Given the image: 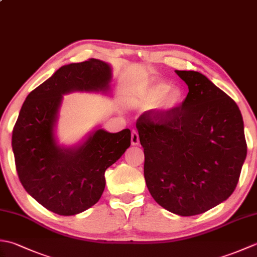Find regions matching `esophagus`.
I'll return each instance as SVG.
<instances>
[{"instance_id":"esophagus-1","label":"esophagus","mask_w":257,"mask_h":257,"mask_svg":"<svg viewBox=\"0 0 257 257\" xmlns=\"http://www.w3.org/2000/svg\"><path fill=\"white\" fill-rule=\"evenodd\" d=\"M132 145L133 146H138L139 145V135L136 130H133L132 133Z\"/></svg>"}]
</instances>
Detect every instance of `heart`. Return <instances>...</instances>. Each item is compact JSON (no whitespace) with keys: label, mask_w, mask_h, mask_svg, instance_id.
Segmentation results:
<instances>
[{"label":"heart","mask_w":257,"mask_h":257,"mask_svg":"<svg viewBox=\"0 0 257 257\" xmlns=\"http://www.w3.org/2000/svg\"><path fill=\"white\" fill-rule=\"evenodd\" d=\"M184 99L183 90L180 87H170L163 81L147 86L130 98L134 105L151 107L158 105L163 111H172L181 105Z\"/></svg>","instance_id":"obj_1"}]
</instances>
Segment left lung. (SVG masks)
Instances as JSON below:
<instances>
[{"label":"left lung","instance_id":"obj_1","mask_svg":"<svg viewBox=\"0 0 257 257\" xmlns=\"http://www.w3.org/2000/svg\"><path fill=\"white\" fill-rule=\"evenodd\" d=\"M188 96L172 111L137 120L152 198L181 216L204 213L235 190L247 154L241 111L203 74L176 70Z\"/></svg>","mask_w":257,"mask_h":257}]
</instances>
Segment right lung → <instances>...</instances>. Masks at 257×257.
I'll list each match as a JSON object with an SVG mask.
<instances>
[{"mask_svg":"<svg viewBox=\"0 0 257 257\" xmlns=\"http://www.w3.org/2000/svg\"><path fill=\"white\" fill-rule=\"evenodd\" d=\"M110 65L90 58L62 66L31 91L13 129L16 171L26 192L47 210L75 215L99 201L105 171L130 147L132 133L96 128L74 147L58 145L56 125L63 95L73 91L107 94Z\"/></svg>","mask_w":257,"mask_h":257,"instance_id":"add662e5","label":"right lung"}]
</instances>
